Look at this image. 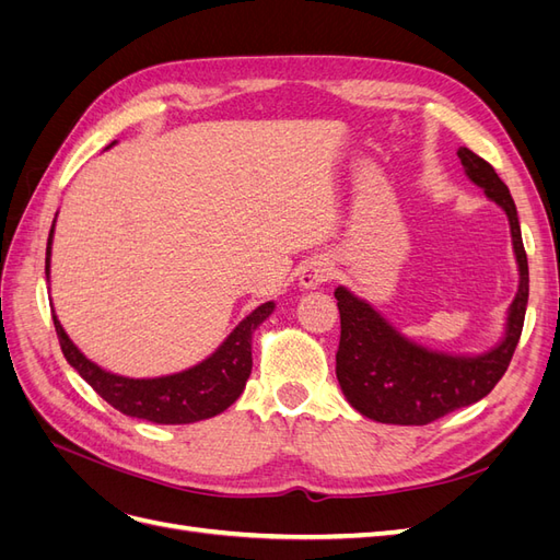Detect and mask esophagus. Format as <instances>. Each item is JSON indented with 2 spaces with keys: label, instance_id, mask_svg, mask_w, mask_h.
Segmentation results:
<instances>
[{
  "label": "esophagus",
  "instance_id": "34e87169",
  "mask_svg": "<svg viewBox=\"0 0 560 560\" xmlns=\"http://www.w3.org/2000/svg\"><path fill=\"white\" fill-rule=\"evenodd\" d=\"M331 278V266L325 259H311L299 268V287L301 290H317L322 282Z\"/></svg>",
  "mask_w": 560,
  "mask_h": 560
}]
</instances>
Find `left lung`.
I'll return each instance as SVG.
<instances>
[{
    "mask_svg": "<svg viewBox=\"0 0 560 560\" xmlns=\"http://www.w3.org/2000/svg\"><path fill=\"white\" fill-rule=\"evenodd\" d=\"M457 159L469 182L506 214L518 266V290L506 308L502 338L483 352H446L428 348L401 334L381 311L348 287H336L341 313V343L336 378L354 411L389 425H428L455 409L483 399L512 362L528 306V257H525L518 212L506 184L493 165L467 147Z\"/></svg>",
    "mask_w": 560,
    "mask_h": 560,
    "instance_id": "left-lung-1",
    "label": "left lung"
}]
</instances>
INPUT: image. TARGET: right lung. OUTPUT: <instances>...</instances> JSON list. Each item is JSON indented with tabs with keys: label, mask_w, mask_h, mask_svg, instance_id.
<instances>
[{
	"label": "right lung",
	"mask_w": 560,
	"mask_h": 560,
	"mask_svg": "<svg viewBox=\"0 0 560 560\" xmlns=\"http://www.w3.org/2000/svg\"><path fill=\"white\" fill-rule=\"evenodd\" d=\"M116 140L107 147L112 149ZM58 219V212H56ZM56 219L46 243V282H50V249H54ZM276 311V301H266L243 317L233 331L198 364L167 376L132 378L114 374L79 350L54 311V325L67 362L95 393L116 411L130 418L156 422V425H189L226 411L241 397L252 374V336L261 322Z\"/></svg>",
	"instance_id": "1"
}]
</instances>
